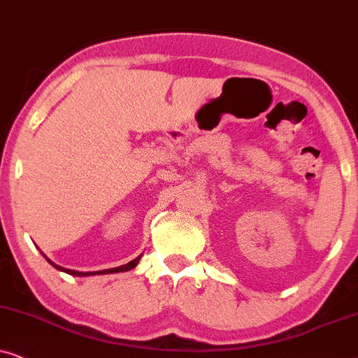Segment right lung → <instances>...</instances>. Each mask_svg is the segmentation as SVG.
I'll use <instances>...</instances> for the list:
<instances>
[{
  "mask_svg": "<svg viewBox=\"0 0 358 358\" xmlns=\"http://www.w3.org/2000/svg\"><path fill=\"white\" fill-rule=\"evenodd\" d=\"M45 259H47V257H45ZM47 260H49V259H47ZM139 260H141V257H137V259H134L132 262H129V264H126V265H122V266H117V268H108V270H101V271H87V273H85V271H76V270L62 268V266L55 265L54 262H50V260H49V264L54 265L57 270L65 271V273H69V275H75V276H88V275H104V273H117V271H127V270L134 268V266H136L137 264H139Z\"/></svg>",
  "mask_w": 358,
  "mask_h": 358,
  "instance_id": "1",
  "label": "right lung"
}]
</instances>
